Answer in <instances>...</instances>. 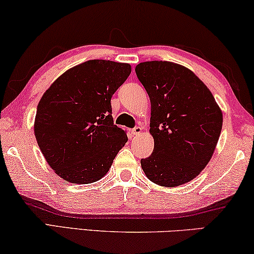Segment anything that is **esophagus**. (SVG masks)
<instances>
[{
    "instance_id": "obj_1",
    "label": "esophagus",
    "mask_w": 254,
    "mask_h": 254,
    "mask_svg": "<svg viewBox=\"0 0 254 254\" xmlns=\"http://www.w3.org/2000/svg\"><path fill=\"white\" fill-rule=\"evenodd\" d=\"M141 131H142L141 127H134L131 130V133L133 134V135H138V134L141 133Z\"/></svg>"
}]
</instances>
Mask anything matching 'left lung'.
<instances>
[{
	"label": "left lung",
	"mask_w": 254,
	"mask_h": 254,
	"mask_svg": "<svg viewBox=\"0 0 254 254\" xmlns=\"http://www.w3.org/2000/svg\"><path fill=\"white\" fill-rule=\"evenodd\" d=\"M135 73L151 100L149 132L154 149L141 159L149 181L175 188L198 176L215 151L222 112L188 67L167 61L139 63Z\"/></svg>",
	"instance_id": "obj_1"
}]
</instances>
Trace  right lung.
Segmentation results:
<instances>
[{
	"instance_id": "obj_1",
	"label": "right lung",
	"mask_w": 254,
	"mask_h": 254,
	"mask_svg": "<svg viewBox=\"0 0 254 254\" xmlns=\"http://www.w3.org/2000/svg\"><path fill=\"white\" fill-rule=\"evenodd\" d=\"M131 73L127 63L91 60L71 67L45 92L34 134L46 161L64 181L96 182L127 141L114 124L112 96Z\"/></svg>"
}]
</instances>
